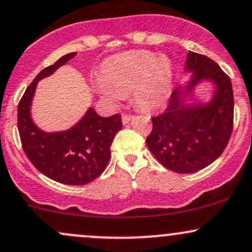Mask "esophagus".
<instances>
[{
  "label": "esophagus",
  "mask_w": 252,
  "mask_h": 252,
  "mask_svg": "<svg viewBox=\"0 0 252 252\" xmlns=\"http://www.w3.org/2000/svg\"><path fill=\"white\" fill-rule=\"evenodd\" d=\"M131 115H123L122 116V122H123V124H126V123H129V121L131 120Z\"/></svg>",
  "instance_id": "1"
}]
</instances>
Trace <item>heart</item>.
<instances>
[{
    "label": "heart",
    "instance_id": "b5f03b06",
    "mask_svg": "<svg viewBox=\"0 0 252 252\" xmlns=\"http://www.w3.org/2000/svg\"><path fill=\"white\" fill-rule=\"evenodd\" d=\"M174 64L164 55L134 50L111 56L102 64L96 89L111 98L134 94L138 107L154 110L165 104L172 92Z\"/></svg>",
    "mask_w": 252,
    "mask_h": 252
}]
</instances>
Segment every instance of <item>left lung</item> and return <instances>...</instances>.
Masks as SVG:
<instances>
[{
	"label": "left lung",
	"mask_w": 252,
	"mask_h": 252,
	"mask_svg": "<svg viewBox=\"0 0 252 252\" xmlns=\"http://www.w3.org/2000/svg\"><path fill=\"white\" fill-rule=\"evenodd\" d=\"M186 71L192 72L186 87H177L165 111L153 117L147 145L169 170L191 174L222 155L233 126V93L230 77L209 57L189 51ZM202 80L215 84L213 98L207 103H186Z\"/></svg>",
	"instance_id": "obj_1"
}]
</instances>
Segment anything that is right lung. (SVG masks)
<instances>
[{
  "instance_id": "right-lung-1",
  "label": "right lung",
  "mask_w": 252,
  "mask_h": 252,
  "mask_svg": "<svg viewBox=\"0 0 252 252\" xmlns=\"http://www.w3.org/2000/svg\"><path fill=\"white\" fill-rule=\"evenodd\" d=\"M76 55L62 56L47 66L27 88L17 107V126L22 148L39 172L68 186H84L107 168L115 135L122 129L120 115L102 117L93 108L64 131L45 132L32 122L30 108L38 81L50 76Z\"/></svg>"
}]
</instances>
